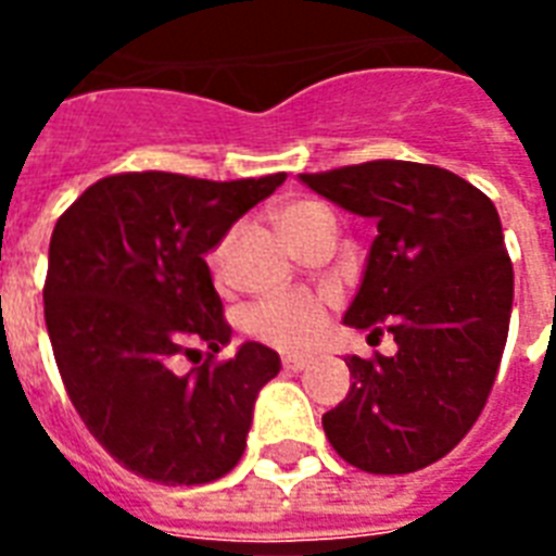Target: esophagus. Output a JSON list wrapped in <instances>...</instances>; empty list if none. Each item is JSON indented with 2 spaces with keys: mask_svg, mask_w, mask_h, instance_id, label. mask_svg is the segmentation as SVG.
I'll use <instances>...</instances> for the list:
<instances>
[{
  "mask_svg": "<svg viewBox=\"0 0 556 556\" xmlns=\"http://www.w3.org/2000/svg\"><path fill=\"white\" fill-rule=\"evenodd\" d=\"M312 366V357H300V355H288L282 357V369L286 371H303Z\"/></svg>",
  "mask_w": 556,
  "mask_h": 556,
  "instance_id": "1",
  "label": "esophagus"
}]
</instances>
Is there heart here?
I'll return each instance as SVG.
<instances>
[{"instance_id":"b5f03b06","label":"heart","mask_w":556,"mask_h":556,"mask_svg":"<svg viewBox=\"0 0 556 556\" xmlns=\"http://www.w3.org/2000/svg\"><path fill=\"white\" fill-rule=\"evenodd\" d=\"M317 210H323L317 201H291L277 213V225L282 236H291L296 227L303 225L305 218L314 216ZM222 256L225 251L218 248L213 251L210 262L213 268H222ZM323 326H326V303L323 296L312 294V291H288V294L268 296L251 305L244 312V329L262 343H268L282 352H300L308 349L314 340L320 338Z\"/></svg>"}]
</instances>
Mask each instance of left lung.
Here are the masks:
<instances>
[{
	"instance_id": "left-lung-1",
	"label": "left lung",
	"mask_w": 556,
	"mask_h": 556,
	"mask_svg": "<svg viewBox=\"0 0 556 556\" xmlns=\"http://www.w3.org/2000/svg\"><path fill=\"white\" fill-rule=\"evenodd\" d=\"M317 195L375 218L352 329L379 326L392 357L352 355L349 395L323 415L331 447L366 473H413L465 439L508 340L514 268L493 201L450 169L369 161L300 176Z\"/></svg>"
}]
</instances>
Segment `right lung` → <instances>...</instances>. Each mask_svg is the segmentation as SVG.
Instances as JSON below:
<instances>
[{
    "instance_id": "1",
    "label": "right lung",
    "mask_w": 556,
    "mask_h": 556,
    "mask_svg": "<svg viewBox=\"0 0 556 556\" xmlns=\"http://www.w3.org/2000/svg\"><path fill=\"white\" fill-rule=\"evenodd\" d=\"M286 173L204 181L176 173L100 178L56 218L46 326L74 409L126 470L159 484H207L242 458L274 349L230 343L204 256ZM211 349L178 376V354Z\"/></svg>"
}]
</instances>
